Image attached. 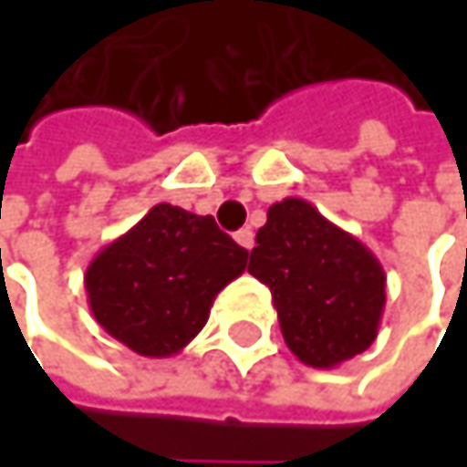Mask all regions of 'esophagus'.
I'll use <instances>...</instances> for the list:
<instances>
[{
  "mask_svg": "<svg viewBox=\"0 0 467 467\" xmlns=\"http://www.w3.org/2000/svg\"><path fill=\"white\" fill-rule=\"evenodd\" d=\"M234 240H237L245 251H251V248H254V230H248V227H245V230L234 233Z\"/></svg>",
  "mask_w": 467,
  "mask_h": 467,
  "instance_id": "obj_1",
  "label": "esophagus"
}]
</instances>
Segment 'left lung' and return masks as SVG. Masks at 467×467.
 Wrapping results in <instances>:
<instances>
[{
	"instance_id": "8db88e82",
	"label": "left lung",
	"mask_w": 467,
	"mask_h": 467,
	"mask_svg": "<svg viewBox=\"0 0 467 467\" xmlns=\"http://www.w3.org/2000/svg\"><path fill=\"white\" fill-rule=\"evenodd\" d=\"M248 273L270 286L289 351L311 368H337L379 335L387 275L376 254L311 202L286 197L267 211Z\"/></svg>"
}]
</instances>
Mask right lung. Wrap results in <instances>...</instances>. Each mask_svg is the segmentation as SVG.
<instances>
[{"instance_id":"obj_1","label":"right lung","mask_w":467,"mask_h":467,"mask_svg":"<svg viewBox=\"0 0 467 467\" xmlns=\"http://www.w3.org/2000/svg\"><path fill=\"white\" fill-rule=\"evenodd\" d=\"M248 251L213 216L159 202L86 267L88 308L108 335L140 357H172L205 327L216 295Z\"/></svg>"}]
</instances>
